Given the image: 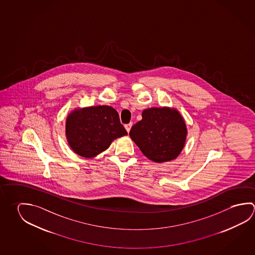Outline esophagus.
I'll list each match as a JSON object with an SVG mask.
<instances>
[{
    "mask_svg": "<svg viewBox=\"0 0 255 255\" xmlns=\"http://www.w3.org/2000/svg\"><path fill=\"white\" fill-rule=\"evenodd\" d=\"M131 126H132V123H129V124H127V125L125 126L126 130H127V132H129V129H130V128H131Z\"/></svg>",
    "mask_w": 255,
    "mask_h": 255,
    "instance_id": "34e87169",
    "label": "esophagus"
}]
</instances>
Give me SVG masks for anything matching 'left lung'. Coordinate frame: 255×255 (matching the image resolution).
Wrapping results in <instances>:
<instances>
[{
	"mask_svg": "<svg viewBox=\"0 0 255 255\" xmlns=\"http://www.w3.org/2000/svg\"><path fill=\"white\" fill-rule=\"evenodd\" d=\"M129 130V137L144 156L156 163L175 159L184 146L187 129L180 113L174 108H151Z\"/></svg>",
	"mask_w": 255,
	"mask_h": 255,
	"instance_id": "1",
	"label": "left lung"
}]
</instances>
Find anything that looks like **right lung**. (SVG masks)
Listing matches in <instances>:
<instances>
[{"mask_svg":"<svg viewBox=\"0 0 255 255\" xmlns=\"http://www.w3.org/2000/svg\"><path fill=\"white\" fill-rule=\"evenodd\" d=\"M70 147L83 157H93L108 149L114 139L127 135L117 110L109 106L75 109L66 119Z\"/></svg>","mask_w":255,"mask_h":255,"instance_id":"add662e5","label":"right lung"}]
</instances>
